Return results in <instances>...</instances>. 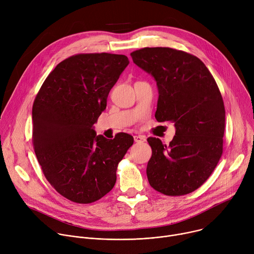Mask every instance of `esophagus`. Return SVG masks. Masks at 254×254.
<instances>
[{"label":"esophagus","mask_w":254,"mask_h":254,"mask_svg":"<svg viewBox=\"0 0 254 254\" xmlns=\"http://www.w3.org/2000/svg\"><path fill=\"white\" fill-rule=\"evenodd\" d=\"M133 139H134L135 142H143V141H146V137H144L143 135H134Z\"/></svg>","instance_id":"obj_1"}]
</instances>
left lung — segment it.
Here are the masks:
<instances>
[{"label": "left lung", "instance_id": "left-lung-1", "mask_svg": "<svg viewBox=\"0 0 254 254\" xmlns=\"http://www.w3.org/2000/svg\"><path fill=\"white\" fill-rule=\"evenodd\" d=\"M130 56L157 82V121L174 123L176 128L168 147L160 138H148L149 183L165 195L189 194L204 184L223 152L225 108L219 88L205 64L184 51L147 47Z\"/></svg>", "mask_w": 254, "mask_h": 254}]
</instances>
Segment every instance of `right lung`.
I'll use <instances>...</instances> for the list:
<instances>
[{"instance_id":"obj_1","label":"right lung","mask_w":254,"mask_h":254,"mask_svg":"<svg viewBox=\"0 0 254 254\" xmlns=\"http://www.w3.org/2000/svg\"><path fill=\"white\" fill-rule=\"evenodd\" d=\"M128 63L119 54L71 56L54 68L35 98V154L48 182L72 202L92 203L110 192L118 164L133 143L130 134L107 139L93 127Z\"/></svg>"}]
</instances>
